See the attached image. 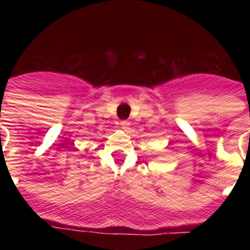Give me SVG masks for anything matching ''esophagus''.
<instances>
[{"instance_id":"obj_1","label":"esophagus","mask_w":250,"mask_h":250,"mask_svg":"<svg viewBox=\"0 0 250 250\" xmlns=\"http://www.w3.org/2000/svg\"><path fill=\"white\" fill-rule=\"evenodd\" d=\"M120 125H121V127H123V129H126V127L130 125V123L127 120H121Z\"/></svg>"}]
</instances>
